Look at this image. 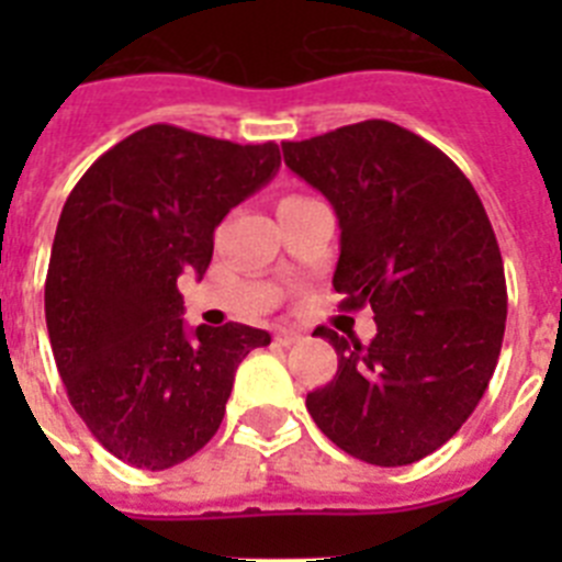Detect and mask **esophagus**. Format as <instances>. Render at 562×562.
Instances as JSON below:
<instances>
[{
  "label": "esophagus",
  "instance_id": "obj_1",
  "mask_svg": "<svg viewBox=\"0 0 562 562\" xmlns=\"http://www.w3.org/2000/svg\"><path fill=\"white\" fill-rule=\"evenodd\" d=\"M301 340V331L295 329H276V342H281V346H292V342Z\"/></svg>",
  "mask_w": 562,
  "mask_h": 562
}]
</instances>
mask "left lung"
Returning <instances> with one entry per match:
<instances>
[{"mask_svg":"<svg viewBox=\"0 0 562 562\" xmlns=\"http://www.w3.org/2000/svg\"><path fill=\"white\" fill-rule=\"evenodd\" d=\"M281 148L337 213L340 306H371L376 321L369 346L317 326L337 374L306 394V411L355 459L414 464L464 425L498 362L506 278L493 225L448 154L396 123Z\"/></svg>","mask_w":562,"mask_h":562,"instance_id":"8db88e82","label":"left lung"}]
</instances>
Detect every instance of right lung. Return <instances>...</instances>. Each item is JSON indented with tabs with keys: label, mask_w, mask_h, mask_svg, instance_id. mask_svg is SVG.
Segmentation results:
<instances>
[{
	"label": "right lung",
	"mask_w": 562,
	"mask_h": 562,
	"mask_svg": "<svg viewBox=\"0 0 562 562\" xmlns=\"http://www.w3.org/2000/svg\"><path fill=\"white\" fill-rule=\"evenodd\" d=\"M276 143L238 146L168 123L101 154L64 202L44 315L69 402L121 461L168 470L220 430L238 362L270 335L182 324V272L205 276L213 231L276 177Z\"/></svg>",
	"instance_id": "right-lung-1"
}]
</instances>
